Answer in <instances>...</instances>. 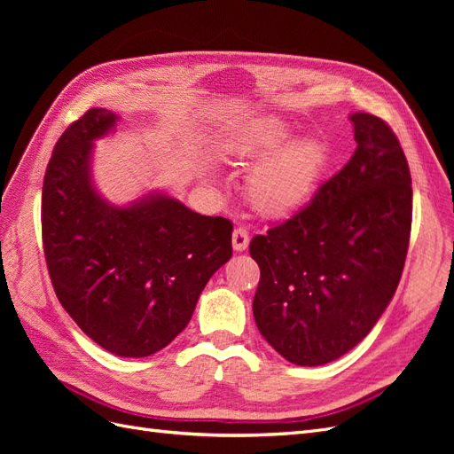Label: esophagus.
<instances>
[{
    "mask_svg": "<svg viewBox=\"0 0 454 454\" xmlns=\"http://www.w3.org/2000/svg\"><path fill=\"white\" fill-rule=\"evenodd\" d=\"M248 244H250L248 231H246L244 227H237L235 231H232V248H235V252H244L246 248H248Z\"/></svg>",
    "mask_w": 454,
    "mask_h": 454,
    "instance_id": "34e87169",
    "label": "esophagus"
}]
</instances>
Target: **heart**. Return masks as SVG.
<instances>
[{
  "mask_svg": "<svg viewBox=\"0 0 454 454\" xmlns=\"http://www.w3.org/2000/svg\"><path fill=\"white\" fill-rule=\"evenodd\" d=\"M295 142V132L280 121L237 136L227 155L240 164H261L250 180L254 208L269 217H286L305 208L327 164L318 140Z\"/></svg>",
  "mask_w": 454,
  "mask_h": 454,
  "instance_id": "obj_1",
  "label": "heart"
}]
</instances>
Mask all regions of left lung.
Masks as SVG:
<instances>
[{
  "instance_id": "1",
  "label": "left lung",
  "mask_w": 454,
  "mask_h": 454,
  "mask_svg": "<svg viewBox=\"0 0 454 454\" xmlns=\"http://www.w3.org/2000/svg\"><path fill=\"white\" fill-rule=\"evenodd\" d=\"M358 144L345 168L284 223L250 242L261 278L254 318L295 365H324L373 329L400 284L413 189L395 134L382 119L352 114Z\"/></svg>"
}]
</instances>
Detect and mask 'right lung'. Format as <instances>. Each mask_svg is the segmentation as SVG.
Returning a JSON list of instances; mask_svg holds the SVG:
<instances>
[{"label": "right lung", "mask_w": 454, "mask_h": 454, "mask_svg": "<svg viewBox=\"0 0 454 454\" xmlns=\"http://www.w3.org/2000/svg\"><path fill=\"white\" fill-rule=\"evenodd\" d=\"M119 115L92 107L54 145L41 197L51 282L81 332L121 358H144L180 335L212 274L232 255V223L151 191L127 206L94 187V142Z\"/></svg>", "instance_id": "1"}]
</instances>
